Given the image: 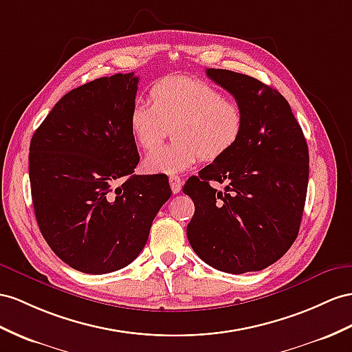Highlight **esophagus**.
<instances>
[{
    "mask_svg": "<svg viewBox=\"0 0 352 352\" xmlns=\"http://www.w3.org/2000/svg\"><path fill=\"white\" fill-rule=\"evenodd\" d=\"M169 184H170V188H173V193H179L183 187V179L178 175H173L169 177Z\"/></svg>",
    "mask_w": 352,
    "mask_h": 352,
    "instance_id": "1",
    "label": "esophagus"
}]
</instances>
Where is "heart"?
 Here are the masks:
<instances>
[{"label": "heart", "instance_id": "heart-1", "mask_svg": "<svg viewBox=\"0 0 352 352\" xmlns=\"http://www.w3.org/2000/svg\"><path fill=\"white\" fill-rule=\"evenodd\" d=\"M151 102L138 99L129 111V129L142 150L157 147L169 126L174 142L146 156L150 174H178L201 157L217 160L236 146L245 117L242 108L211 85L190 77L159 80L150 89Z\"/></svg>", "mask_w": 352, "mask_h": 352}]
</instances>
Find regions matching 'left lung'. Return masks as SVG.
<instances>
[{
  "label": "left lung",
  "mask_w": 352,
  "mask_h": 352,
  "mask_svg": "<svg viewBox=\"0 0 352 352\" xmlns=\"http://www.w3.org/2000/svg\"><path fill=\"white\" fill-rule=\"evenodd\" d=\"M236 99L244 132L229 153L187 179L195 202L187 238L221 272L262 270L281 258L299 233L309 179V151L287 99L257 78L206 69ZM211 181L228 182L224 192Z\"/></svg>",
  "instance_id": "1"
}]
</instances>
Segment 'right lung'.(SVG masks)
Listing matches in <instances>:
<instances>
[{
	"label": "right lung",
	"instance_id": "obj_1",
	"mask_svg": "<svg viewBox=\"0 0 352 352\" xmlns=\"http://www.w3.org/2000/svg\"><path fill=\"white\" fill-rule=\"evenodd\" d=\"M137 89L133 73L96 78L62 96L32 135L35 219L53 253L80 272L101 275L133 262L170 197L168 177L133 174Z\"/></svg>",
	"mask_w": 352,
	"mask_h": 352
}]
</instances>
